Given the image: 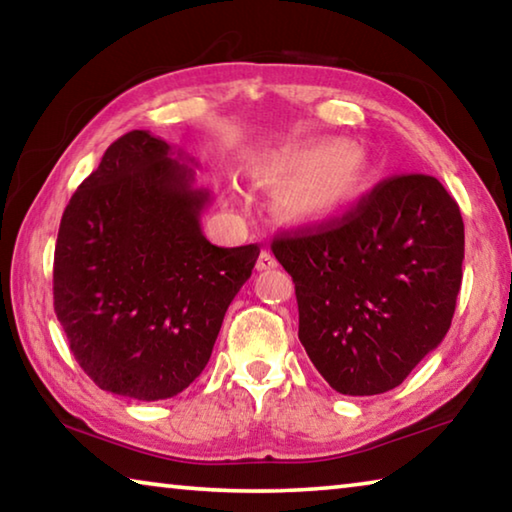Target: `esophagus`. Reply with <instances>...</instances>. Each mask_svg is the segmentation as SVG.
Wrapping results in <instances>:
<instances>
[{"instance_id": "obj_1", "label": "esophagus", "mask_w": 512, "mask_h": 512, "mask_svg": "<svg viewBox=\"0 0 512 512\" xmlns=\"http://www.w3.org/2000/svg\"><path fill=\"white\" fill-rule=\"evenodd\" d=\"M275 266H277V259L273 257L271 250H262L257 257V271H271Z\"/></svg>"}]
</instances>
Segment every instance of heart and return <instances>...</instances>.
<instances>
[{
  "label": "heart",
  "instance_id": "b5f03b06",
  "mask_svg": "<svg viewBox=\"0 0 512 512\" xmlns=\"http://www.w3.org/2000/svg\"><path fill=\"white\" fill-rule=\"evenodd\" d=\"M370 176L368 155L341 140L284 146L255 164V178L277 187L275 212L291 223L332 219L359 201Z\"/></svg>",
  "mask_w": 512,
  "mask_h": 512
}]
</instances>
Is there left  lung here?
<instances>
[{"label":"left lung","instance_id":"obj_1","mask_svg":"<svg viewBox=\"0 0 512 512\" xmlns=\"http://www.w3.org/2000/svg\"><path fill=\"white\" fill-rule=\"evenodd\" d=\"M271 250L296 284L298 339L336 393L400 386L452 325L465 228L433 176L388 178L339 219L277 235Z\"/></svg>","mask_w":512,"mask_h":512}]
</instances>
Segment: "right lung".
<instances>
[{
    "label": "right lung",
    "instance_id": "right-lung-1",
    "mask_svg": "<svg viewBox=\"0 0 512 512\" xmlns=\"http://www.w3.org/2000/svg\"><path fill=\"white\" fill-rule=\"evenodd\" d=\"M183 155V153H178ZM149 131L108 146L69 198L54 253V309L69 350L101 391L155 402L210 361L257 244L205 239L207 189Z\"/></svg>",
    "mask_w": 512,
    "mask_h": 512
}]
</instances>
